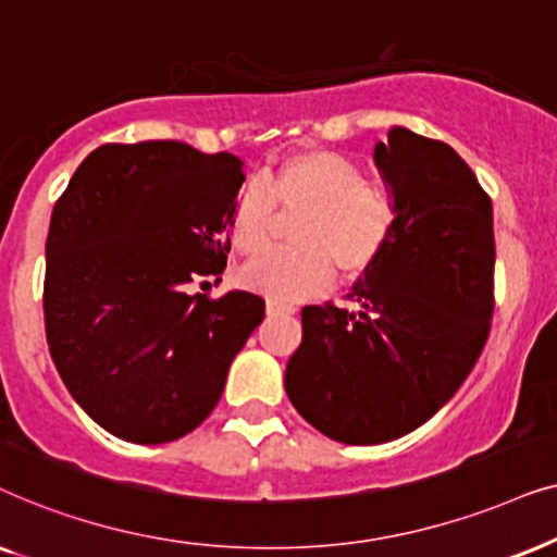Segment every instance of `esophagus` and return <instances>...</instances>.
<instances>
[{
  "label": "esophagus",
  "mask_w": 557,
  "mask_h": 557,
  "mask_svg": "<svg viewBox=\"0 0 557 557\" xmlns=\"http://www.w3.org/2000/svg\"><path fill=\"white\" fill-rule=\"evenodd\" d=\"M295 313V308L285 306V302H277V300H267V315H290Z\"/></svg>",
  "instance_id": "1"
}]
</instances>
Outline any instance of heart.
I'll use <instances>...</instances> for the list:
<instances>
[{
	"label": "heart",
	"mask_w": 557,
	"mask_h": 557,
	"mask_svg": "<svg viewBox=\"0 0 557 557\" xmlns=\"http://www.w3.org/2000/svg\"><path fill=\"white\" fill-rule=\"evenodd\" d=\"M293 224L295 247L264 251L239 270L247 290L280 302L313 298L331 285L333 270L354 283L364 277L395 234L397 209L387 188L364 181V170L346 154L310 147L287 154L264 173V185L236 193L228 239L242 255L264 249L277 221Z\"/></svg>",
	"instance_id": "heart-1"
}]
</instances>
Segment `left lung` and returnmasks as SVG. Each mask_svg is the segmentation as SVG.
Here are the masks:
<instances>
[{
    "label": "left lung",
    "mask_w": 557,
    "mask_h": 557,
    "mask_svg": "<svg viewBox=\"0 0 557 557\" xmlns=\"http://www.w3.org/2000/svg\"><path fill=\"white\" fill-rule=\"evenodd\" d=\"M374 162L395 198V234L348 293L359 308H302L285 369L295 410L348 446L433 418L476 364L494 313L492 198L461 154L392 127Z\"/></svg>",
    "instance_id": "left-lung-1"
}]
</instances>
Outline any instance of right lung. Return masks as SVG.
I'll list each match as a JSON object with an SVG mask.
<instances>
[{"instance_id": "1", "label": "right lung", "mask_w": 557, "mask_h": 557, "mask_svg": "<svg viewBox=\"0 0 557 557\" xmlns=\"http://www.w3.org/2000/svg\"><path fill=\"white\" fill-rule=\"evenodd\" d=\"M239 158L175 139L101 145L55 201L46 242V336L88 418L129 443H170L209 418L264 300L221 280Z\"/></svg>"}]
</instances>
